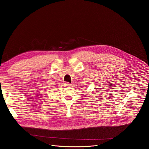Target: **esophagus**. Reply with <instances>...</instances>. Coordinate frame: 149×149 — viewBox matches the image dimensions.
I'll return each mask as SVG.
<instances>
[{
	"label": "esophagus",
	"instance_id": "esophagus-1",
	"mask_svg": "<svg viewBox=\"0 0 149 149\" xmlns=\"http://www.w3.org/2000/svg\"><path fill=\"white\" fill-rule=\"evenodd\" d=\"M65 85L66 86H69L71 85V84H70V83H68V82H65Z\"/></svg>",
	"mask_w": 149,
	"mask_h": 149
}]
</instances>
